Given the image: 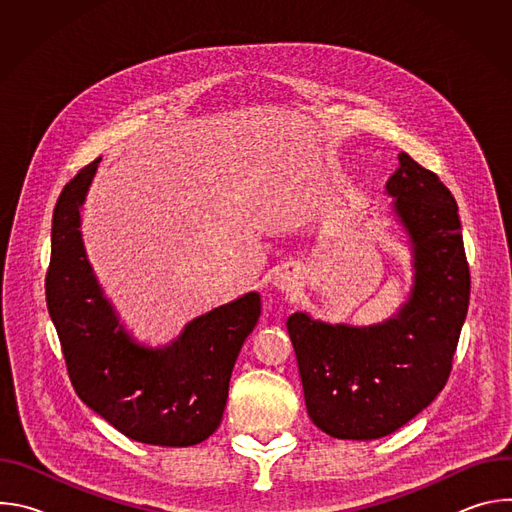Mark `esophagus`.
Wrapping results in <instances>:
<instances>
[{"label":"esophagus","mask_w":512,"mask_h":512,"mask_svg":"<svg viewBox=\"0 0 512 512\" xmlns=\"http://www.w3.org/2000/svg\"><path fill=\"white\" fill-rule=\"evenodd\" d=\"M275 285L279 287V289H285V291H289L291 289V279L289 277H275Z\"/></svg>","instance_id":"1"}]
</instances>
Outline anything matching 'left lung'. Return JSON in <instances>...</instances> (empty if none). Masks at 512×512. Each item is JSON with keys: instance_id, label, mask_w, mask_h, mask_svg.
<instances>
[{"instance_id": "8db88e82", "label": "left lung", "mask_w": 512, "mask_h": 512, "mask_svg": "<svg viewBox=\"0 0 512 512\" xmlns=\"http://www.w3.org/2000/svg\"><path fill=\"white\" fill-rule=\"evenodd\" d=\"M389 178L395 212L415 257V287L397 318L330 326L298 312L287 332L312 421L338 440L389 435L442 393L470 302L458 204L431 170L405 152Z\"/></svg>"}]
</instances>
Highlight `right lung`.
I'll use <instances>...</instances> for the list:
<instances>
[{
	"mask_svg": "<svg viewBox=\"0 0 512 512\" xmlns=\"http://www.w3.org/2000/svg\"><path fill=\"white\" fill-rule=\"evenodd\" d=\"M99 158L60 192L52 216L46 304L77 395L141 444L186 448L221 425L229 381L261 316L259 294L216 308L168 348L137 346L117 322L87 261L79 208Z\"/></svg>",
	"mask_w": 512,
	"mask_h": 512,
	"instance_id": "add662e5",
	"label": "right lung"
}]
</instances>
